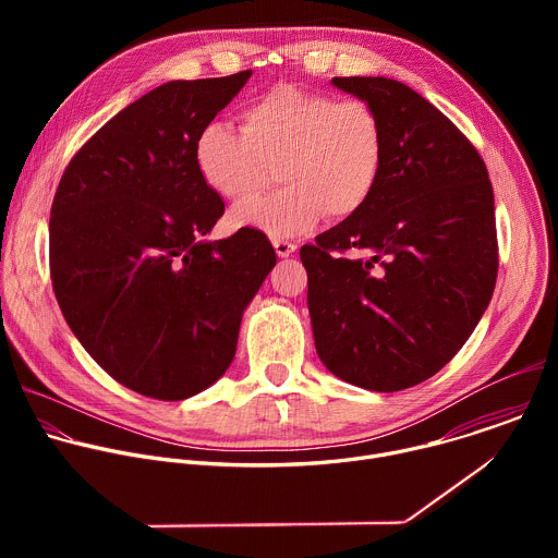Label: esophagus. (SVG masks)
Returning a JSON list of instances; mask_svg holds the SVG:
<instances>
[{
  "instance_id": "obj_1",
  "label": "esophagus",
  "mask_w": 558,
  "mask_h": 558,
  "mask_svg": "<svg viewBox=\"0 0 558 558\" xmlns=\"http://www.w3.org/2000/svg\"><path fill=\"white\" fill-rule=\"evenodd\" d=\"M274 250H276V254H278L280 258H289L291 254H295L298 245H293V243H289V241H274Z\"/></svg>"
}]
</instances>
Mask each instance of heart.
I'll list each match as a JSON object with an SVG mask.
<instances>
[{
  "mask_svg": "<svg viewBox=\"0 0 558 558\" xmlns=\"http://www.w3.org/2000/svg\"><path fill=\"white\" fill-rule=\"evenodd\" d=\"M196 158L205 183L233 203L254 198L278 168L284 187L231 220L280 241L366 207L384 170V128L362 99L278 86L243 110V130L207 123Z\"/></svg>",
  "mask_w": 558,
  "mask_h": 558,
  "instance_id": "b5f03b06",
  "label": "heart"
}]
</instances>
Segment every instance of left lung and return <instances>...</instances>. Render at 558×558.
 <instances>
[{
    "instance_id": "8db88e82",
    "label": "left lung",
    "mask_w": 558,
    "mask_h": 558,
    "mask_svg": "<svg viewBox=\"0 0 558 558\" xmlns=\"http://www.w3.org/2000/svg\"><path fill=\"white\" fill-rule=\"evenodd\" d=\"M384 128L366 207L300 250L315 351L340 379L404 390L441 371L490 304L499 245L480 151L433 104L386 76H333Z\"/></svg>"
}]
</instances>
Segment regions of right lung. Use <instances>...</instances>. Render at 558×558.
<instances>
[{"label":"right lung","mask_w":558,"mask_h":558,"mask_svg":"<svg viewBox=\"0 0 558 558\" xmlns=\"http://www.w3.org/2000/svg\"><path fill=\"white\" fill-rule=\"evenodd\" d=\"M250 76L143 95L72 156L52 201L50 278L68 327L110 377L154 400H187L229 368L243 311L276 267L258 229L203 241L225 203L196 143Z\"/></svg>","instance_id":"1"}]
</instances>
